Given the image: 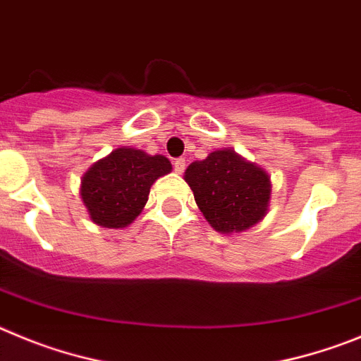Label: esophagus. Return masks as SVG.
<instances>
[{"label":"esophagus","instance_id":"esophagus-1","mask_svg":"<svg viewBox=\"0 0 361 361\" xmlns=\"http://www.w3.org/2000/svg\"><path fill=\"white\" fill-rule=\"evenodd\" d=\"M174 171H176L178 174H181L185 171V158H176L174 160Z\"/></svg>","mask_w":361,"mask_h":361}]
</instances>
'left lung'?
<instances>
[{"label":"left lung","mask_w":361,"mask_h":361,"mask_svg":"<svg viewBox=\"0 0 361 361\" xmlns=\"http://www.w3.org/2000/svg\"><path fill=\"white\" fill-rule=\"evenodd\" d=\"M185 181L210 225L223 233L243 232L264 217L271 187L268 174L230 149L192 161Z\"/></svg>","instance_id":"8db88e82"}]
</instances>
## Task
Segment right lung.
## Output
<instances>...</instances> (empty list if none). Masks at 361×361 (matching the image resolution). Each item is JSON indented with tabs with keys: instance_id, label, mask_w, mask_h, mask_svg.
Returning <instances> with one entry per match:
<instances>
[{
	"instance_id": "add662e5",
	"label": "right lung",
	"mask_w": 361,
	"mask_h": 361,
	"mask_svg": "<svg viewBox=\"0 0 361 361\" xmlns=\"http://www.w3.org/2000/svg\"><path fill=\"white\" fill-rule=\"evenodd\" d=\"M165 157L120 147L99 160L82 178L80 196L90 217L106 228H124L147 203L151 185L171 173Z\"/></svg>"
}]
</instances>
